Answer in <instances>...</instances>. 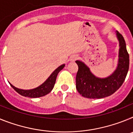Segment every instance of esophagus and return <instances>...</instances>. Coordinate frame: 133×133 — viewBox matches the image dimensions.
<instances>
[{"mask_svg":"<svg viewBox=\"0 0 133 133\" xmlns=\"http://www.w3.org/2000/svg\"><path fill=\"white\" fill-rule=\"evenodd\" d=\"M77 56H73V57H72V59H71V61H75V60H76V59H77Z\"/></svg>","mask_w":133,"mask_h":133,"instance_id":"obj_1","label":"esophagus"}]
</instances>
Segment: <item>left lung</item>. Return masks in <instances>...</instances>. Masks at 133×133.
Instances as JSON below:
<instances>
[{"mask_svg": "<svg viewBox=\"0 0 133 133\" xmlns=\"http://www.w3.org/2000/svg\"><path fill=\"white\" fill-rule=\"evenodd\" d=\"M119 41L118 64L110 77L99 78L94 76L89 68L81 61H77L78 70L76 76V88L83 97L89 98H101L112 95L124 83L129 68V55L123 36L118 32Z\"/></svg>", "mask_w": 133, "mask_h": 133, "instance_id": "1", "label": "left lung"}]
</instances>
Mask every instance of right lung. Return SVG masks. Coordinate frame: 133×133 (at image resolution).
Wrapping results in <instances>:
<instances>
[{"instance_id":"add662e5","label":"right lung","mask_w":133,"mask_h":133,"mask_svg":"<svg viewBox=\"0 0 133 133\" xmlns=\"http://www.w3.org/2000/svg\"><path fill=\"white\" fill-rule=\"evenodd\" d=\"M64 64H62L61 66H58L43 84H41V86L36 89H32V90H22V89L15 87L11 84H10L18 94L22 96H24V97H30V98H38V97H43L44 95L49 94L52 90L54 86H55V82H56L57 75L64 68Z\"/></svg>"}]
</instances>
